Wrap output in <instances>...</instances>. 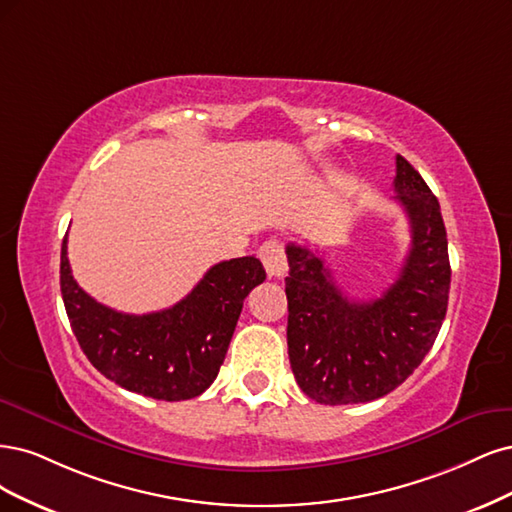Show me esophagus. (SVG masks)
<instances>
[{"label":"esophagus","instance_id":"esophagus-1","mask_svg":"<svg viewBox=\"0 0 512 512\" xmlns=\"http://www.w3.org/2000/svg\"><path fill=\"white\" fill-rule=\"evenodd\" d=\"M259 259L270 278H283L287 274L285 246L278 240H266L259 246Z\"/></svg>","mask_w":512,"mask_h":512}]
</instances>
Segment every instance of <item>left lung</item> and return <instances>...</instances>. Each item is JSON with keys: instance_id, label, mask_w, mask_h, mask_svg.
Instances as JSON below:
<instances>
[{"instance_id": "obj_1", "label": "left lung", "mask_w": 512, "mask_h": 512, "mask_svg": "<svg viewBox=\"0 0 512 512\" xmlns=\"http://www.w3.org/2000/svg\"><path fill=\"white\" fill-rule=\"evenodd\" d=\"M395 200L410 221V251L383 298L351 302L325 261L287 244V346L300 389L319 404L383 398L419 368L447 315L451 266L440 204L398 155Z\"/></svg>"}]
</instances>
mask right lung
I'll return each mask as SVG.
<instances>
[{
  "label": "right lung",
  "mask_w": 512,
  "mask_h": 512,
  "mask_svg": "<svg viewBox=\"0 0 512 512\" xmlns=\"http://www.w3.org/2000/svg\"><path fill=\"white\" fill-rule=\"evenodd\" d=\"M263 280L266 270L253 255L221 261L172 308L125 315L78 287L68 236L61 244V295L82 353L123 389L166 402L191 400L212 385L242 302Z\"/></svg>",
  "instance_id": "obj_1"
}]
</instances>
